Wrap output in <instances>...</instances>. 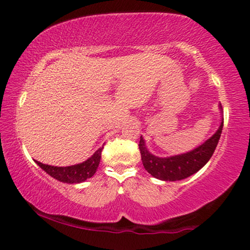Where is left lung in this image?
I'll return each instance as SVG.
<instances>
[{
    "instance_id": "obj_1",
    "label": "left lung",
    "mask_w": 250,
    "mask_h": 250,
    "mask_svg": "<svg viewBox=\"0 0 250 250\" xmlns=\"http://www.w3.org/2000/svg\"><path fill=\"white\" fill-rule=\"evenodd\" d=\"M219 109L222 114L221 103ZM223 128V116H221V122L219 128L215 133L206 140L202 145L197 146L193 150L187 153L173 155V156L160 157L149 151L146 146L145 139L140 137V153L143 167L151 176L161 181H180L191 175L197 173L201 168L210 160L211 155L214 154L215 148L219 143L221 133Z\"/></svg>"
}]
</instances>
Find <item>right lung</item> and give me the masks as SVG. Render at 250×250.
Here are the masks:
<instances>
[{"mask_svg": "<svg viewBox=\"0 0 250 250\" xmlns=\"http://www.w3.org/2000/svg\"><path fill=\"white\" fill-rule=\"evenodd\" d=\"M102 148L103 147L97 149L95 153L91 155L90 157H88L85 161L77 163V165L68 166V167H56V166L44 165V163L39 161L35 162L45 173L50 175L55 180L60 181V182L70 183V185L81 183L84 182L85 180L90 179L96 173L97 167L100 165V160H101Z\"/></svg>", "mask_w": 250, "mask_h": 250, "instance_id": "right-lung-1", "label": "right lung"}]
</instances>
